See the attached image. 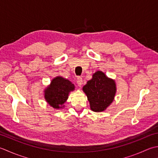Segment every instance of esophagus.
Instances as JSON below:
<instances>
[{
	"instance_id": "obj_1",
	"label": "esophagus",
	"mask_w": 158,
	"mask_h": 158,
	"mask_svg": "<svg viewBox=\"0 0 158 158\" xmlns=\"http://www.w3.org/2000/svg\"><path fill=\"white\" fill-rule=\"evenodd\" d=\"M77 84H78V85L79 86V87H81V85L83 84V80H82V78L81 77H78L77 79Z\"/></svg>"
}]
</instances>
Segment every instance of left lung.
<instances>
[{
	"label": "left lung",
	"instance_id": "1",
	"mask_svg": "<svg viewBox=\"0 0 158 158\" xmlns=\"http://www.w3.org/2000/svg\"><path fill=\"white\" fill-rule=\"evenodd\" d=\"M82 89L87 96L91 110L101 112L114 101L116 84L115 80L109 78L102 71L97 70Z\"/></svg>",
	"mask_w": 158,
	"mask_h": 158
}]
</instances>
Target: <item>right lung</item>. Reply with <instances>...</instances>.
Here are the masks:
<instances>
[{
  "label": "right lung",
  "mask_w": 158,
  "mask_h": 158,
  "mask_svg": "<svg viewBox=\"0 0 158 158\" xmlns=\"http://www.w3.org/2000/svg\"><path fill=\"white\" fill-rule=\"evenodd\" d=\"M75 86L69 79L61 76L52 79L51 83L44 90V97L48 105L54 109H62L70 92L75 90Z\"/></svg>",
  "instance_id": "add662e5"
}]
</instances>
